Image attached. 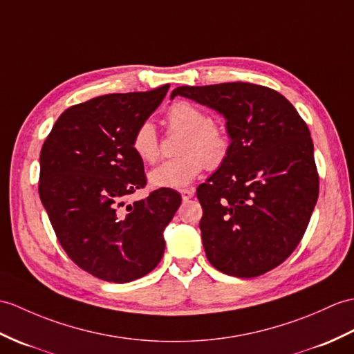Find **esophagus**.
<instances>
[{
  "label": "esophagus",
  "instance_id": "1",
  "mask_svg": "<svg viewBox=\"0 0 354 354\" xmlns=\"http://www.w3.org/2000/svg\"><path fill=\"white\" fill-rule=\"evenodd\" d=\"M180 196H183V201H188V199H192V197L194 196V190H193V188H190V190H188V188H185V190H180Z\"/></svg>",
  "mask_w": 354,
  "mask_h": 354
}]
</instances>
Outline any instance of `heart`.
Instances as JSON below:
<instances>
[{"mask_svg":"<svg viewBox=\"0 0 354 354\" xmlns=\"http://www.w3.org/2000/svg\"><path fill=\"white\" fill-rule=\"evenodd\" d=\"M167 125L184 133L179 145L180 157L167 160L149 171V184L153 188H180L190 184L207 166L217 169L223 164L231 149V140L223 127L211 122L199 106L190 102H176L169 109ZM131 146L137 157L145 162L160 158V140L151 120H143L136 128Z\"/></svg>","mask_w":354,"mask_h":354,"instance_id":"obj_1","label":"heart"}]
</instances>
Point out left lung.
I'll return each mask as SVG.
<instances>
[{
	"instance_id": "left-lung-1",
	"label": "left lung",
	"mask_w": 354,
	"mask_h": 354,
	"mask_svg": "<svg viewBox=\"0 0 354 354\" xmlns=\"http://www.w3.org/2000/svg\"><path fill=\"white\" fill-rule=\"evenodd\" d=\"M223 114L231 149L197 187L202 243L212 267L257 277L297 248L318 199V171L308 125L276 90L250 83L171 92Z\"/></svg>"
}]
</instances>
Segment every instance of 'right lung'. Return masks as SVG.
Instances as JSON below:
<instances>
[{"mask_svg": "<svg viewBox=\"0 0 354 354\" xmlns=\"http://www.w3.org/2000/svg\"><path fill=\"white\" fill-rule=\"evenodd\" d=\"M169 87L72 105L40 151L39 194L59 243L80 268L106 282L136 281L158 266L162 232L180 205V194L162 188L127 202L146 185L131 138Z\"/></svg>", "mask_w": 354, "mask_h": 354, "instance_id": "obj_1", "label": "right lung"}]
</instances>
